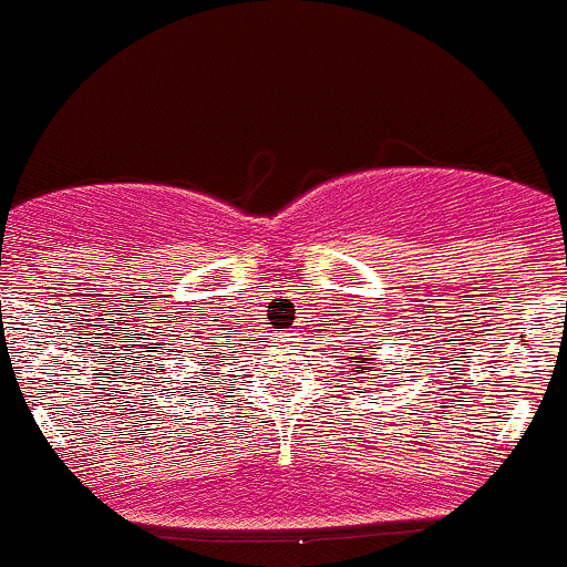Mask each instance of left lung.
Segmentation results:
<instances>
[{
    "mask_svg": "<svg viewBox=\"0 0 567 567\" xmlns=\"http://www.w3.org/2000/svg\"><path fill=\"white\" fill-rule=\"evenodd\" d=\"M340 323H346V320H340ZM352 327L360 329V323H352ZM343 334H349V332H346V329H343ZM385 334H389V329H385ZM385 334H380V338H385ZM358 338H363L358 346H354L358 352L346 354L343 360H349V365H352V372H358V374L378 372V365H374V358H372L374 343H380L378 334H358ZM385 372H392V369H385Z\"/></svg>",
    "mask_w": 567,
    "mask_h": 567,
    "instance_id": "obj_1",
    "label": "left lung"
}]
</instances>
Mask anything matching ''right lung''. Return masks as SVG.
I'll return each mask as SVG.
<instances>
[{"instance_id":"add662e5","label":"right lung","mask_w":567,"mask_h":567,"mask_svg":"<svg viewBox=\"0 0 567 567\" xmlns=\"http://www.w3.org/2000/svg\"><path fill=\"white\" fill-rule=\"evenodd\" d=\"M218 354L221 352H215V349L204 346L202 340H195V358L189 360V372H187L193 374V378L184 380V383L187 385L198 383V389H207V383H215V374H221V365H224V360H218ZM193 364L196 365L195 370L192 369Z\"/></svg>"}]
</instances>
